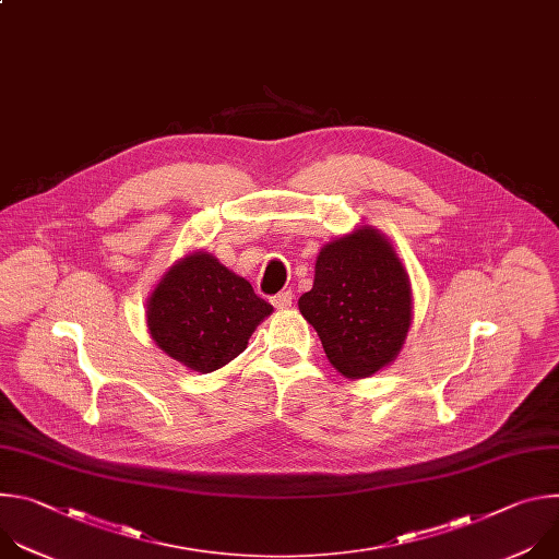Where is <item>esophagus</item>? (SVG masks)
Segmentation results:
<instances>
[{
    "mask_svg": "<svg viewBox=\"0 0 559 559\" xmlns=\"http://www.w3.org/2000/svg\"><path fill=\"white\" fill-rule=\"evenodd\" d=\"M292 300H294L292 292H281V294L272 296V305H274L276 309H289V307H292Z\"/></svg>",
    "mask_w": 559,
    "mask_h": 559,
    "instance_id": "obj_1",
    "label": "esophagus"
}]
</instances>
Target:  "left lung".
Masks as SVG:
<instances>
[{
  "label": "left lung",
  "instance_id": "obj_1",
  "mask_svg": "<svg viewBox=\"0 0 559 559\" xmlns=\"http://www.w3.org/2000/svg\"><path fill=\"white\" fill-rule=\"evenodd\" d=\"M298 309L330 362L347 378H367L407 338L412 287L386 238L362 227L321 250L313 287L298 298Z\"/></svg>",
  "mask_w": 559,
  "mask_h": 559
}]
</instances>
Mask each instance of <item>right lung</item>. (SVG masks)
<instances>
[{
  "mask_svg": "<svg viewBox=\"0 0 559 559\" xmlns=\"http://www.w3.org/2000/svg\"><path fill=\"white\" fill-rule=\"evenodd\" d=\"M272 305L214 257L194 252L156 285L147 302L154 343L186 367L210 373L248 347Z\"/></svg>",
  "mask_w": 559,
  "mask_h": 559,
  "instance_id": "1",
  "label": "right lung"
}]
</instances>
